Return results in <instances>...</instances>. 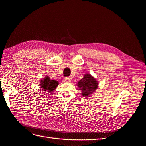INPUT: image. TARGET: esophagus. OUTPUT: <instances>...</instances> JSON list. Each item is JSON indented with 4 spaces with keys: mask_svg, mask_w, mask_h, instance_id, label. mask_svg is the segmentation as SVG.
Wrapping results in <instances>:
<instances>
[{
    "mask_svg": "<svg viewBox=\"0 0 146 146\" xmlns=\"http://www.w3.org/2000/svg\"><path fill=\"white\" fill-rule=\"evenodd\" d=\"M64 82H70V81H71V79H70V78H65L64 79Z\"/></svg>",
    "mask_w": 146,
    "mask_h": 146,
    "instance_id": "obj_1",
    "label": "esophagus"
}]
</instances>
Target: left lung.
Here are the masks:
<instances>
[{"instance_id": "8db88e82", "label": "left lung", "mask_w": 146, "mask_h": 146, "mask_svg": "<svg viewBox=\"0 0 146 146\" xmlns=\"http://www.w3.org/2000/svg\"><path fill=\"white\" fill-rule=\"evenodd\" d=\"M77 86L79 90H81L82 95L87 96L93 93L98 88V82L90 74L87 73L82 79L78 81Z\"/></svg>"}]
</instances>
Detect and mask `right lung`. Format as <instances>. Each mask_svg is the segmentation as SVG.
Returning a JSON list of instances; mask_svg holds the SVG:
<instances>
[{"label":"right lung","mask_w":146,"mask_h":146,"mask_svg":"<svg viewBox=\"0 0 146 146\" xmlns=\"http://www.w3.org/2000/svg\"><path fill=\"white\" fill-rule=\"evenodd\" d=\"M40 86L43 91L46 92H52L55 88L58 86L59 82L55 80H51L49 76H45L44 79H41L40 80Z\"/></svg>","instance_id":"1"}]
</instances>
